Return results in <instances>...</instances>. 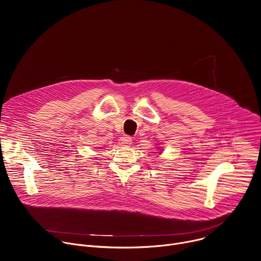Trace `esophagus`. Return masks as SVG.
Returning a JSON list of instances; mask_svg holds the SVG:
<instances>
[{
  "mask_svg": "<svg viewBox=\"0 0 261 261\" xmlns=\"http://www.w3.org/2000/svg\"><path fill=\"white\" fill-rule=\"evenodd\" d=\"M120 143H121V144H124V145H129V144L132 143V137H130V136H128V135H125V136L121 137Z\"/></svg>",
  "mask_w": 261,
  "mask_h": 261,
  "instance_id": "34e87169",
  "label": "esophagus"
}]
</instances>
